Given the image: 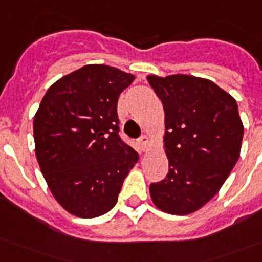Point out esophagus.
<instances>
[{
	"label": "esophagus",
	"instance_id": "obj_1",
	"mask_svg": "<svg viewBox=\"0 0 262 262\" xmlns=\"http://www.w3.org/2000/svg\"><path fill=\"white\" fill-rule=\"evenodd\" d=\"M140 145H141V148H143L144 151H147L148 148H149V145H151V140H149V137H148V136H143V137L140 139Z\"/></svg>",
	"mask_w": 262,
	"mask_h": 262
}]
</instances>
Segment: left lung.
I'll return each instance as SVG.
<instances>
[{"label":"left lung","mask_w":262,"mask_h":262,"mask_svg":"<svg viewBox=\"0 0 262 262\" xmlns=\"http://www.w3.org/2000/svg\"><path fill=\"white\" fill-rule=\"evenodd\" d=\"M164 108L163 149L168 172L151 183L160 211L189 215L223 186L239 159L244 123L231 95L213 81L189 75L147 76Z\"/></svg>","instance_id":"left-lung-1"}]
</instances>
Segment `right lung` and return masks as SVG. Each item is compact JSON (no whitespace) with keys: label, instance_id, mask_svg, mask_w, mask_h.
Instances as JSON below:
<instances>
[{"label":"right lung","instance_id":"add662e5","mask_svg":"<svg viewBox=\"0 0 262 262\" xmlns=\"http://www.w3.org/2000/svg\"><path fill=\"white\" fill-rule=\"evenodd\" d=\"M135 75L91 63L57 80L34 117L35 155L51 194L77 217L114 207L139 154L118 136L117 102Z\"/></svg>","mask_w":262,"mask_h":262}]
</instances>
